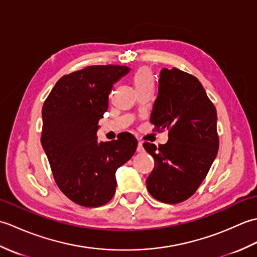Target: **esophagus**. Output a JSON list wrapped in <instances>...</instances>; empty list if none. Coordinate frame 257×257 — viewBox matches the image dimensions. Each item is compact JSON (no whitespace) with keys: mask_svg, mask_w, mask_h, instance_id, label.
Returning <instances> with one entry per match:
<instances>
[{"mask_svg":"<svg viewBox=\"0 0 257 257\" xmlns=\"http://www.w3.org/2000/svg\"><path fill=\"white\" fill-rule=\"evenodd\" d=\"M137 151H138V152H143V151H144V145H143V143H141V141H139V143H138Z\"/></svg>","mask_w":257,"mask_h":257,"instance_id":"1","label":"esophagus"}]
</instances>
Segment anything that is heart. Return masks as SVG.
<instances>
[{
	"instance_id": "1",
	"label": "heart",
	"mask_w": 257,
	"mask_h": 257,
	"mask_svg": "<svg viewBox=\"0 0 257 257\" xmlns=\"http://www.w3.org/2000/svg\"><path fill=\"white\" fill-rule=\"evenodd\" d=\"M132 81L136 89L143 88V87H147V86L154 87V84H155L154 75H152L151 69L149 67H145V66L136 70L132 77Z\"/></svg>"
}]
</instances>
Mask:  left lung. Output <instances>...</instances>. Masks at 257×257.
<instances>
[{
  "label": "left lung",
  "instance_id": "1",
  "mask_svg": "<svg viewBox=\"0 0 257 257\" xmlns=\"http://www.w3.org/2000/svg\"><path fill=\"white\" fill-rule=\"evenodd\" d=\"M151 123L169 130L159 148L146 143L155 160L147 189L155 199L176 204L195 193L219 150L217 114L198 78L178 68H162Z\"/></svg>",
  "mask_w": 257,
  "mask_h": 257
}]
</instances>
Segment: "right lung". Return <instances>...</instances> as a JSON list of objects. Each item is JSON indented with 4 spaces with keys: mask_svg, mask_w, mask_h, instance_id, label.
I'll return each mask as SVG.
<instances>
[{
    "mask_svg": "<svg viewBox=\"0 0 257 257\" xmlns=\"http://www.w3.org/2000/svg\"><path fill=\"white\" fill-rule=\"evenodd\" d=\"M130 68L89 66L65 75L42 109L41 143L62 192L87 207L106 204L116 192V171L137 149L123 133L117 140L98 141V121L108 109L113 85Z\"/></svg>",
    "mask_w": 257,
    "mask_h": 257,
    "instance_id": "add662e5",
    "label": "right lung"
}]
</instances>
